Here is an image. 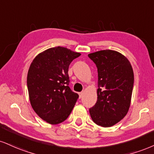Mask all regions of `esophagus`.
<instances>
[{
    "mask_svg": "<svg viewBox=\"0 0 154 154\" xmlns=\"http://www.w3.org/2000/svg\"><path fill=\"white\" fill-rule=\"evenodd\" d=\"M83 94H84V92H79V98H82V96H83Z\"/></svg>",
    "mask_w": 154,
    "mask_h": 154,
    "instance_id": "1",
    "label": "esophagus"
}]
</instances>
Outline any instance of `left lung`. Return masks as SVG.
<instances>
[{
    "mask_svg": "<svg viewBox=\"0 0 154 154\" xmlns=\"http://www.w3.org/2000/svg\"><path fill=\"white\" fill-rule=\"evenodd\" d=\"M97 68V100L90 108L95 123L111 127L126 116L131 105L134 75L126 57L113 50L88 54Z\"/></svg>",
    "mask_w": 154,
    "mask_h": 154,
    "instance_id": "left-lung-1",
    "label": "left lung"
}]
</instances>
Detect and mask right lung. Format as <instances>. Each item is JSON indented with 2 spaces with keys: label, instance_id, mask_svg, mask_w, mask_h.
<instances>
[{
  "label": "right lung",
  "instance_id": "right-lung-1",
  "mask_svg": "<svg viewBox=\"0 0 154 154\" xmlns=\"http://www.w3.org/2000/svg\"><path fill=\"white\" fill-rule=\"evenodd\" d=\"M80 55L57 47L38 54L31 62L27 75L29 100L36 113L48 123L64 121L78 99V94L69 87L68 69Z\"/></svg>",
  "mask_w": 154,
  "mask_h": 154
}]
</instances>
